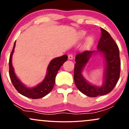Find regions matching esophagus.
I'll list each match as a JSON object with an SVG mask.
<instances>
[{
	"label": "esophagus",
	"instance_id": "34e87169",
	"mask_svg": "<svg viewBox=\"0 0 129 129\" xmlns=\"http://www.w3.org/2000/svg\"><path fill=\"white\" fill-rule=\"evenodd\" d=\"M68 58H69V59H70V60L73 59V55H72V54H69V55H68Z\"/></svg>",
	"mask_w": 129,
	"mask_h": 129
}]
</instances>
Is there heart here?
Returning <instances> with one entry per match:
<instances>
[{"label": "heart", "instance_id": "b5f03b06", "mask_svg": "<svg viewBox=\"0 0 129 129\" xmlns=\"http://www.w3.org/2000/svg\"><path fill=\"white\" fill-rule=\"evenodd\" d=\"M80 36L81 37V38H83V37L85 36V33L84 31H82L80 33ZM93 42H94V39H93V37L91 36H90L88 37V38H87V40H86V45L87 46H90L92 44H93Z\"/></svg>", "mask_w": 129, "mask_h": 129}]
</instances>
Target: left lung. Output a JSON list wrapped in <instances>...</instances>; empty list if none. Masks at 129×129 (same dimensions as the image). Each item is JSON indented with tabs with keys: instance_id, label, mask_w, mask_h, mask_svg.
<instances>
[{
	"instance_id": "1",
	"label": "left lung",
	"mask_w": 129,
	"mask_h": 129,
	"mask_svg": "<svg viewBox=\"0 0 129 129\" xmlns=\"http://www.w3.org/2000/svg\"><path fill=\"white\" fill-rule=\"evenodd\" d=\"M101 36L97 50L84 51L78 53L75 57L74 81L75 85L81 92L89 97H96L110 93L115 87L119 78L121 60L118 45L107 31L101 28ZM101 53L106 60L105 78L101 87L91 85L83 78L82 72L83 67L93 54Z\"/></svg>"
}]
</instances>
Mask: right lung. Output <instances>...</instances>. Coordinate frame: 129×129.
Masks as SVG:
<instances>
[{"instance_id":"1","label":"right lung","mask_w":129,"mask_h":129,"mask_svg":"<svg viewBox=\"0 0 129 129\" xmlns=\"http://www.w3.org/2000/svg\"><path fill=\"white\" fill-rule=\"evenodd\" d=\"M15 45L16 42H14L9 59V75L13 85L15 87L16 90L24 96L31 99L42 98L52 90L55 83V78L57 72L63 63L67 60L68 56L65 54L60 57L54 58L51 60L47 68V75L42 82L36 87L28 88L20 82L14 73V69L12 66V56Z\"/></svg>"}]
</instances>
